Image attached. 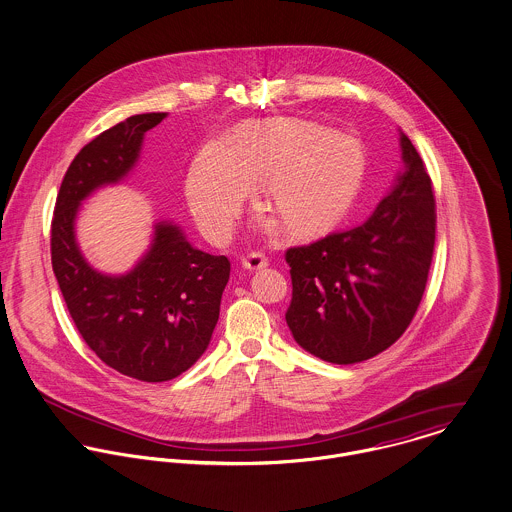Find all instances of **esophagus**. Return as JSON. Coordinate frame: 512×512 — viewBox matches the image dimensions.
<instances>
[{
    "instance_id": "34e87169",
    "label": "esophagus",
    "mask_w": 512,
    "mask_h": 512,
    "mask_svg": "<svg viewBox=\"0 0 512 512\" xmlns=\"http://www.w3.org/2000/svg\"><path fill=\"white\" fill-rule=\"evenodd\" d=\"M268 266V258L266 254L262 252H250L244 260H242V268L250 270V272H256V270H262Z\"/></svg>"
}]
</instances>
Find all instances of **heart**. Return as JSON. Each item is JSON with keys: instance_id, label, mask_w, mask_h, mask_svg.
Segmentation results:
<instances>
[{"instance_id": "heart-1", "label": "heart", "mask_w": 512, "mask_h": 512, "mask_svg": "<svg viewBox=\"0 0 512 512\" xmlns=\"http://www.w3.org/2000/svg\"><path fill=\"white\" fill-rule=\"evenodd\" d=\"M264 175L268 211L287 233L303 236L350 209L362 186L364 154L352 137L305 121L248 123L233 144L205 142L186 180L187 205L205 238L221 244L231 236L244 199ZM273 218L264 217V227L272 229Z\"/></svg>"}]
</instances>
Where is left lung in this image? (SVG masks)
Here are the masks:
<instances>
[{
	"instance_id": "8db88e82",
	"label": "left lung",
	"mask_w": 512,
	"mask_h": 512,
	"mask_svg": "<svg viewBox=\"0 0 512 512\" xmlns=\"http://www.w3.org/2000/svg\"><path fill=\"white\" fill-rule=\"evenodd\" d=\"M403 172L362 225L285 252L293 283L285 313L295 342L330 364H358L411 325L436 238L430 176L399 131Z\"/></svg>"
}]
</instances>
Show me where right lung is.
Masks as SVG:
<instances>
[{
  "mask_svg": "<svg viewBox=\"0 0 512 512\" xmlns=\"http://www.w3.org/2000/svg\"><path fill=\"white\" fill-rule=\"evenodd\" d=\"M162 119L166 113L133 115L86 144L62 180L50 229L52 270L82 338L109 368L148 383L178 377L207 350L231 262L197 250L178 225L160 221L133 270L103 274L80 250L76 217L93 191L129 176L144 133Z\"/></svg>",
  "mask_w": 512,
  "mask_h": 512,
  "instance_id": "right-lung-1",
  "label": "right lung"
}]
</instances>
